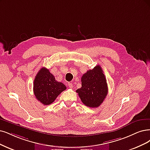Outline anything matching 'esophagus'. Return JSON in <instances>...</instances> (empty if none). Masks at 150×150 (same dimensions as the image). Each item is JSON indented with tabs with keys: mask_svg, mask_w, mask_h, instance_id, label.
<instances>
[{
	"mask_svg": "<svg viewBox=\"0 0 150 150\" xmlns=\"http://www.w3.org/2000/svg\"><path fill=\"white\" fill-rule=\"evenodd\" d=\"M68 86H69V88H73V83H72L69 82V83H68Z\"/></svg>",
	"mask_w": 150,
	"mask_h": 150,
	"instance_id": "34e87169",
	"label": "esophagus"
}]
</instances>
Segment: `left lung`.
I'll use <instances>...</instances> for the list:
<instances>
[{
    "mask_svg": "<svg viewBox=\"0 0 150 150\" xmlns=\"http://www.w3.org/2000/svg\"><path fill=\"white\" fill-rule=\"evenodd\" d=\"M81 87L76 90L81 101L85 106L98 108L106 98L108 88L106 79L100 65H96L83 75Z\"/></svg>",
    "mask_w": 150,
    "mask_h": 150,
    "instance_id": "left-lung-1",
    "label": "left lung"
}]
</instances>
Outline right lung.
I'll return each mask as SVG.
<instances>
[{
	"mask_svg": "<svg viewBox=\"0 0 150 150\" xmlns=\"http://www.w3.org/2000/svg\"><path fill=\"white\" fill-rule=\"evenodd\" d=\"M66 86L55 80L54 76L48 69L42 67L35 76L33 83V91L39 101L44 105L52 103Z\"/></svg>",
	"mask_w": 150,
	"mask_h": 150,
	"instance_id": "1",
	"label": "right lung"
}]
</instances>
